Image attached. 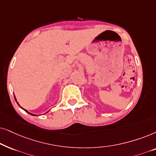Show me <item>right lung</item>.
Instances as JSON below:
<instances>
[{"label":"right lung","instance_id":"obj_1","mask_svg":"<svg viewBox=\"0 0 156 156\" xmlns=\"http://www.w3.org/2000/svg\"><path fill=\"white\" fill-rule=\"evenodd\" d=\"M14 98H15V100H16V103H17V104H18V105H19V106L20 107V105H19V103H18L17 100H16V96H15V95H14ZM20 108H22V109H23L25 111H26V112H27V113H28L29 114H30V115H36V114H33V113H30V112H28V111H27V110H26V109H24V108H22V107H20ZM48 112H47V113H48Z\"/></svg>","mask_w":156,"mask_h":156}]
</instances>
